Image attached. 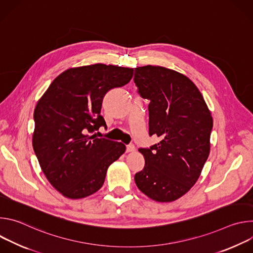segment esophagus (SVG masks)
I'll list each match as a JSON object with an SVG mask.
<instances>
[{"label": "esophagus", "mask_w": 253, "mask_h": 253, "mask_svg": "<svg viewBox=\"0 0 253 253\" xmlns=\"http://www.w3.org/2000/svg\"><path fill=\"white\" fill-rule=\"evenodd\" d=\"M135 151V146L133 144H129V145L126 146V152H134Z\"/></svg>", "instance_id": "34e87169"}]
</instances>
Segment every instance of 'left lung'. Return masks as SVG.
I'll return each mask as SVG.
<instances>
[{"label": "left lung", "mask_w": 253, "mask_h": 253, "mask_svg": "<svg viewBox=\"0 0 253 253\" xmlns=\"http://www.w3.org/2000/svg\"><path fill=\"white\" fill-rule=\"evenodd\" d=\"M138 93L150 101L149 135L160 142L140 148L145 159L135 174L139 190L158 202H171L198 180L210 152L213 120L195 84L185 75L160 66L135 68Z\"/></svg>", "instance_id": "8db88e82"}]
</instances>
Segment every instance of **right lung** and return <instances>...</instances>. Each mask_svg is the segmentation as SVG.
Here are the masks:
<instances>
[{
  "mask_svg": "<svg viewBox=\"0 0 253 253\" xmlns=\"http://www.w3.org/2000/svg\"><path fill=\"white\" fill-rule=\"evenodd\" d=\"M133 69L94 64L70 68L51 83L34 111L33 148L52 186L70 199L97 192L126 150L121 142L89 133L106 126L105 94L130 82Z\"/></svg>",
  "mask_w": 253,
  "mask_h": 253,
  "instance_id": "add662e5",
  "label": "right lung"
}]
</instances>
